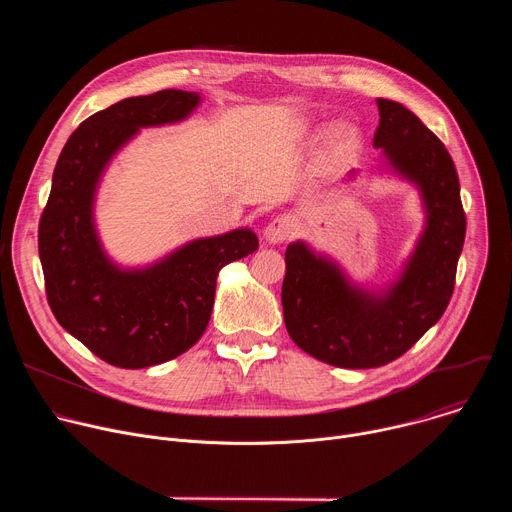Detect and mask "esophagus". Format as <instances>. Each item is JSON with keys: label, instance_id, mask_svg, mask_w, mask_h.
<instances>
[{"label": "esophagus", "instance_id": "obj_1", "mask_svg": "<svg viewBox=\"0 0 512 512\" xmlns=\"http://www.w3.org/2000/svg\"><path fill=\"white\" fill-rule=\"evenodd\" d=\"M294 233V221H291L289 216H277L273 218V221L265 227L263 235H265V241L271 243V245H279L283 241L289 239V235Z\"/></svg>", "mask_w": 512, "mask_h": 512}]
</instances>
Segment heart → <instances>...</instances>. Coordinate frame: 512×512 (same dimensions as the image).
Segmentation results:
<instances>
[{
    "label": "heart",
    "instance_id": "b5f03b06",
    "mask_svg": "<svg viewBox=\"0 0 512 512\" xmlns=\"http://www.w3.org/2000/svg\"><path fill=\"white\" fill-rule=\"evenodd\" d=\"M360 145V131L350 123H336L322 131L320 150L328 156H348Z\"/></svg>",
    "mask_w": 512,
    "mask_h": 512
}]
</instances>
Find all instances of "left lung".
Instances as JSON below:
<instances>
[{
  "label": "left lung",
  "instance_id": "left-lung-1",
  "mask_svg": "<svg viewBox=\"0 0 512 512\" xmlns=\"http://www.w3.org/2000/svg\"><path fill=\"white\" fill-rule=\"evenodd\" d=\"M377 107L381 170L411 184L423 208V229L401 271L369 287L308 241L285 249V328L302 350L340 369L383 367L442 318L466 237L460 180L444 143L405 105L377 99ZM354 176L350 170L348 180Z\"/></svg>",
  "mask_w": 512,
  "mask_h": 512
}]
</instances>
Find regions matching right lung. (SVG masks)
<instances>
[{
	"instance_id": "add662e5",
	"label": "right lung",
	"mask_w": 512,
	"mask_h": 512,
	"mask_svg": "<svg viewBox=\"0 0 512 512\" xmlns=\"http://www.w3.org/2000/svg\"><path fill=\"white\" fill-rule=\"evenodd\" d=\"M194 91L123 99L91 115L66 141L40 218L38 253L58 324L119 369H148L192 348L204 334L216 277L259 249L251 229L192 239L145 265L115 261L97 229L105 172L141 129L186 121Z\"/></svg>"
}]
</instances>
